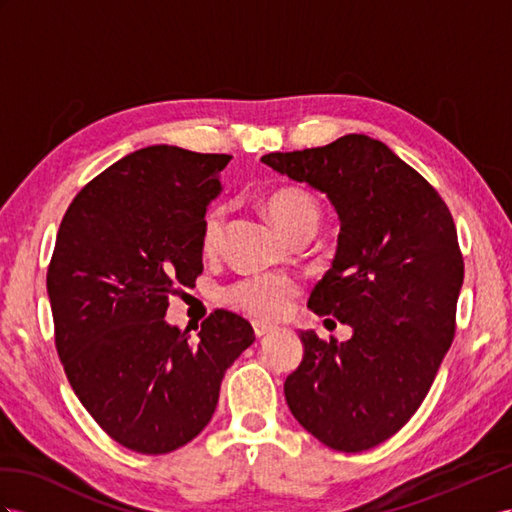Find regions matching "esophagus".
Returning <instances> with one entry per match:
<instances>
[{
    "label": "esophagus",
    "instance_id": "34e87169",
    "mask_svg": "<svg viewBox=\"0 0 512 512\" xmlns=\"http://www.w3.org/2000/svg\"><path fill=\"white\" fill-rule=\"evenodd\" d=\"M253 331H255V335L257 337H264V335H268L270 331H274V326L272 324H268V322H253Z\"/></svg>",
    "mask_w": 512,
    "mask_h": 512
}]
</instances>
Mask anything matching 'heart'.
Masks as SVG:
<instances>
[{"label":"heart","instance_id":"b5f03b06","mask_svg":"<svg viewBox=\"0 0 512 512\" xmlns=\"http://www.w3.org/2000/svg\"><path fill=\"white\" fill-rule=\"evenodd\" d=\"M268 212L277 227L292 235L303 227H318L320 207L300 188H281L268 199ZM225 231V207L209 209L203 220V253H214ZM300 285L285 274H259L227 285L222 300L259 320H281L292 311Z\"/></svg>","mask_w":512,"mask_h":512}]
</instances>
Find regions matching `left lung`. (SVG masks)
<instances>
[{
    "label": "left lung",
    "mask_w": 512,
    "mask_h": 512,
    "mask_svg": "<svg viewBox=\"0 0 512 512\" xmlns=\"http://www.w3.org/2000/svg\"><path fill=\"white\" fill-rule=\"evenodd\" d=\"M261 162L335 205L337 253L307 307L355 331L344 344L300 333L287 406L329 448L370 450L413 417L452 346L465 274L452 214L415 168L363 134Z\"/></svg>",
    "instance_id": "obj_1"
}]
</instances>
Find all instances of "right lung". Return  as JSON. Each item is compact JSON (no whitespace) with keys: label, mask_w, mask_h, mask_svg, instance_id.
Instances as JSON below:
<instances>
[{"label":"right lung","mask_w":512,"mask_h":512,"mask_svg":"<svg viewBox=\"0 0 512 512\" xmlns=\"http://www.w3.org/2000/svg\"><path fill=\"white\" fill-rule=\"evenodd\" d=\"M225 153L155 144L77 192L47 268L56 350L84 409L140 454H166L212 419L222 376L255 342L227 309L194 339L166 324L168 298L203 272V220Z\"/></svg>","instance_id":"right-lung-1"}]
</instances>
